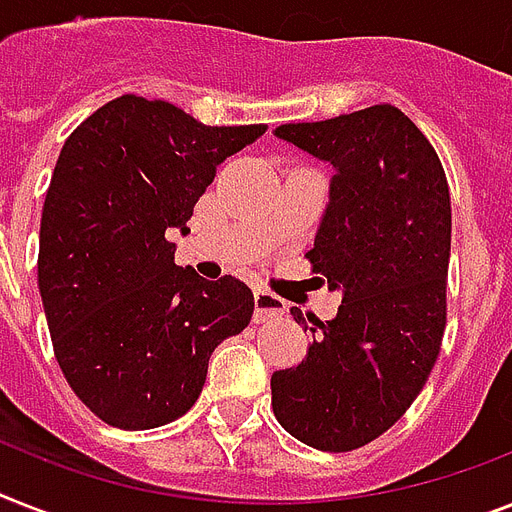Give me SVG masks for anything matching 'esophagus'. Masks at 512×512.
<instances>
[{"label": "esophagus", "instance_id": "1", "mask_svg": "<svg viewBox=\"0 0 512 512\" xmlns=\"http://www.w3.org/2000/svg\"><path fill=\"white\" fill-rule=\"evenodd\" d=\"M253 311H256V322H264V319H274V316L285 314L287 303L282 301L280 295L269 293L264 287H256V293H253Z\"/></svg>", "mask_w": 512, "mask_h": 512}]
</instances>
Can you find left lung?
I'll return each mask as SVG.
<instances>
[{
    "mask_svg": "<svg viewBox=\"0 0 512 512\" xmlns=\"http://www.w3.org/2000/svg\"><path fill=\"white\" fill-rule=\"evenodd\" d=\"M274 135L335 170L306 256L342 303L329 322L290 308L311 342L272 374V408L303 445L348 453L411 408L439 356L450 190L432 143L392 104Z\"/></svg>",
    "mask_w": 512,
    "mask_h": 512,
    "instance_id": "1",
    "label": "left lung"
}]
</instances>
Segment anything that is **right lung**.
<instances>
[{"mask_svg":"<svg viewBox=\"0 0 512 512\" xmlns=\"http://www.w3.org/2000/svg\"><path fill=\"white\" fill-rule=\"evenodd\" d=\"M266 125L214 128L120 96L73 130L46 190L38 293L67 384L109 426L154 429L201 395L209 356L248 327L253 293L175 264L167 232Z\"/></svg>","mask_w":512,"mask_h":512,"instance_id":"obj_1","label":"right lung"}]
</instances>
